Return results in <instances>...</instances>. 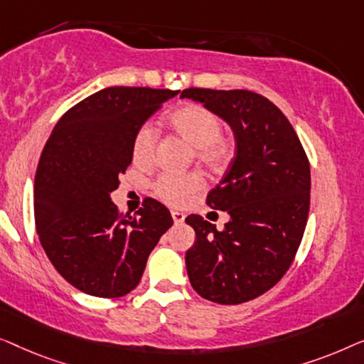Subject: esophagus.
Wrapping results in <instances>:
<instances>
[{
	"mask_svg": "<svg viewBox=\"0 0 364 364\" xmlns=\"http://www.w3.org/2000/svg\"><path fill=\"white\" fill-rule=\"evenodd\" d=\"M171 216H173V221L175 224H183L184 223V214L180 211H171Z\"/></svg>",
	"mask_w": 364,
	"mask_h": 364,
	"instance_id": "obj_1",
	"label": "esophagus"
}]
</instances>
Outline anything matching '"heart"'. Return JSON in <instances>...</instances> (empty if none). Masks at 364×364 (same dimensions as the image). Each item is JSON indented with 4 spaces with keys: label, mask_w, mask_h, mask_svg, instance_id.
Listing matches in <instances>:
<instances>
[{
    "label": "heart",
    "mask_w": 364,
    "mask_h": 364,
    "mask_svg": "<svg viewBox=\"0 0 364 364\" xmlns=\"http://www.w3.org/2000/svg\"><path fill=\"white\" fill-rule=\"evenodd\" d=\"M170 125L178 135L194 146L196 158L211 170H223L232 158V141L221 135V119L208 107L188 104L170 114ZM158 132L153 125L145 124L136 130L132 143L133 160L138 165H150L155 158ZM203 186L199 173L186 175H163L155 183L158 196L168 203L180 204L189 194L196 193Z\"/></svg>",
    "instance_id": "obj_1"
}]
</instances>
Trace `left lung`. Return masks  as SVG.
I'll return each instance as SVG.
<instances>
[{
	"instance_id": "8db88e82",
	"label": "left lung",
	"mask_w": 364,
	"mask_h": 364,
	"mask_svg": "<svg viewBox=\"0 0 364 364\" xmlns=\"http://www.w3.org/2000/svg\"><path fill=\"white\" fill-rule=\"evenodd\" d=\"M231 127L234 158L208 194L228 211L223 231L198 214L186 218L196 242L186 252L193 289L221 305L244 304L284 277L304 237L310 209V165L287 117L250 90L184 89Z\"/></svg>"
}]
</instances>
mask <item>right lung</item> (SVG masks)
Instances as JSON below:
<instances>
[{"instance_id":"obj_1","label":"right lung","mask_w":364,"mask_h":364,"mask_svg":"<svg viewBox=\"0 0 364 364\" xmlns=\"http://www.w3.org/2000/svg\"><path fill=\"white\" fill-rule=\"evenodd\" d=\"M178 92L102 89L65 112L46 143L34 180L36 231L50 264L84 294L117 299L132 291L173 226L155 199L124 216L110 193L132 163L136 130Z\"/></svg>"}]
</instances>
